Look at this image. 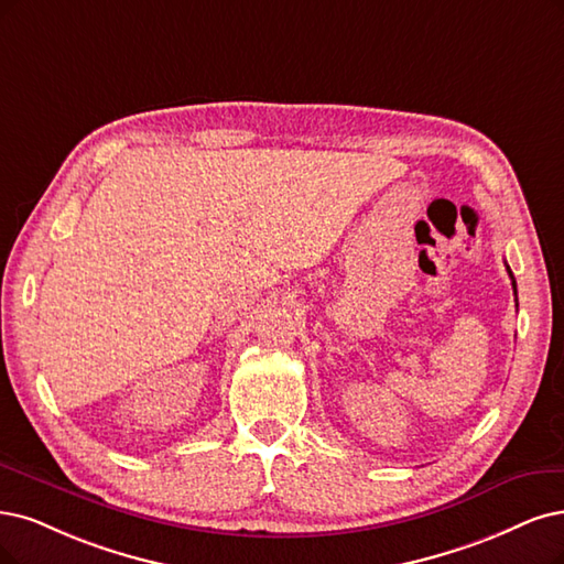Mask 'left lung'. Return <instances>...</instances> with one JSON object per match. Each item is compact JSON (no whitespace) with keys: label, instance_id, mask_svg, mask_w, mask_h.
Listing matches in <instances>:
<instances>
[{"label":"left lung","instance_id":"obj_1","mask_svg":"<svg viewBox=\"0 0 564 564\" xmlns=\"http://www.w3.org/2000/svg\"><path fill=\"white\" fill-rule=\"evenodd\" d=\"M507 271H509V276H511V285H513V295H516V279H513V274H511V269H509V264H507Z\"/></svg>","mask_w":564,"mask_h":564}]
</instances>
